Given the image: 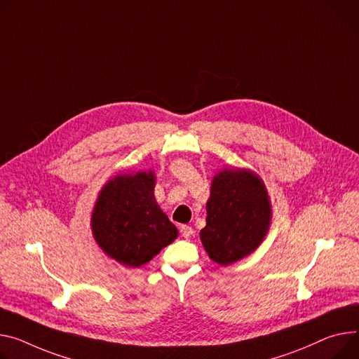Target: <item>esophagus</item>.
<instances>
[{"label": "esophagus", "instance_id": "esophagus-1", "mask_svg": "<svg viewBox=\"0 0 359 359\" xmlns=\"http://www.w3.org/2000/svg\"><path fill=\"white\" fill-rule=\"evenodd\" d=\"M192 233H194V230H192L191 226H182V227H181V234H182V237L189 238V237L192 236Z\"/></svg>", "mask_w": 359, "mask_h": 359}]
</instances>
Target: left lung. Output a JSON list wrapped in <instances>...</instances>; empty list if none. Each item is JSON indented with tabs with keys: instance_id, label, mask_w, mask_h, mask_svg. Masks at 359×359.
<instances>
[{
	"instance_id": "1",
	"label": "left lung",
	"mask_w": 359,
	"mask_h": 359,
	"mask_svg": "<svg viewBox=\"0 0 359 359\" xmlns=\"http://www.w3.org/2000/svg\"><path fill=\"white\" fill-rule=\"evenodd\" d=\"M205 210L200 238L219 266L252 255L266 238L273 217L264 181L244 168H224L214 175Z\"/></svg>"
}]
</instances>
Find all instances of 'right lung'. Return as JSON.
Masks as SVG:
<instances>
[{
	"label": "right lung",
	"mask_w": 359,
	"mask_h": 359,
	"mask_svg": "<svg viewBox=\"0 0 359 359\" xmlns=\"http://www.w3.org/2000/svg\"><path fill=\"white\" fill-rule=\"evenodd\" d=\"M154 171L118 174L96 198L90 227L106 256L126 267H141L178 237L154 196Z\"/></svg>",
	"instance_id": "add662e5"
}]
</instances>
